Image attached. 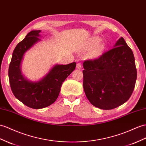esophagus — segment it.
<instances>
[{"instance_id": "esophagus-1", "label": "esophagus", "mask_w": 146, "mask_h": 146, "mask_svg": "<svg viewBox=\"0 0 146 146\" xmlns=\"http://www.w3.org/2000/svg\"><path fill=\"white\" fill-rule=\"evenodd\" d=\"M82 65H81V64L80 63H77V65H76V68L78 69V70H80L81 68V66Z\"/></svg>"}]
</instances>
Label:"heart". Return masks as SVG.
I'll list each match as a JSON object with an SVG mask.
<instances>
[{"label": "heart", "mask_w": 146, "mask_h": 146, "mask_svg": "<svg viewBox=\"0 0 146 146\" xmlns=\"http://www.w3.org/2000/svg\"><path fill=\"white\" fill-rule=\"evenodd\" d=\"M100 40H101V39L99 37H93V38L91 39V44L92 46H96V45H98L100 42ZM102 48V46L100 47V48Z\"/></svg>", "instance_id": "b5f03b06"}]
</instances>
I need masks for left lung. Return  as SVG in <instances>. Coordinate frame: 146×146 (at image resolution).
Instances as JSON below:
<instances>
[{
	"instance_id": "1",
	"label": "left lung",
	"mask_w": 146,
	"mask_h": 146,
	"mask_svg": "<svg viewBox=\"0 0 146 146\" xmlns=\"http://www.w3.org/2000/svg\"><path fill=\"white\" fill-rule=\"evenodd\" d=\"M83 67L84 90L93 106L111 110L129 99L137 70L133 51L122 37L99 58L84 61Z\"/></svg>"
}]
</instances>
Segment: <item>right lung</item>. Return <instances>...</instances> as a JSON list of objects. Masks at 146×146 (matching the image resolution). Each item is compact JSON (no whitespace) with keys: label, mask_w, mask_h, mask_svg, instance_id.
<instances>
[{"label":"right lung","mask_w":146,"mask_h":146,"mask_svg":"<svg viewBox=\"0 0 146 146\" xmlns=\"http://www.w3.org/2000/svg\"><path fill=\"white\" fill-rule=\"evenodd\" d=\"M40 30H33L17 44L13 52L9 68L11 89L15 97L25 106L39 109L50 106L57 100L62 84L75 69L76 63L55 64L42 78L36 81L28 80L22 74L24 55L41 40Z\"/></svg>","instance_id":"right-lung-1"}]
</instances>
